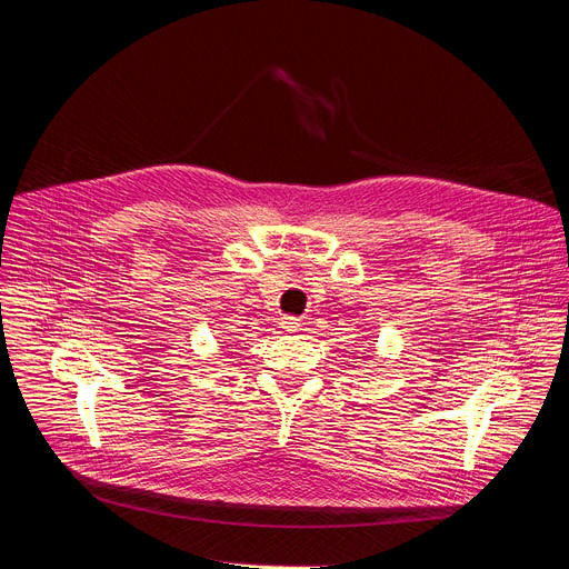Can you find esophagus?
Returning a JSON list of instances; mask_svg holds the SVG:
<instances>
[{
    "label": "esophagus",
    "mask_w": 569,
    "mask_h": 569,
    "mask_svg": "<svg viewBox=\"0 0 569 569\" xmlns=\"http://www.w3.org/2000/svg\"><path fill=\"white\" fill-rule=\"evenodd\" d=\"M281 328L283 330H299V319L297 317H283Z\"/></svg>",
    "instance_id": "34e87169"
}]
</instances>
